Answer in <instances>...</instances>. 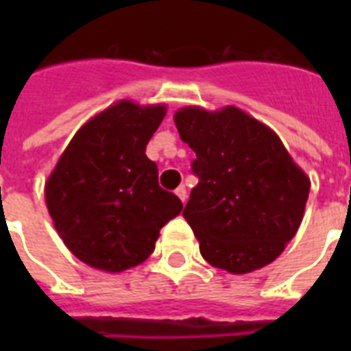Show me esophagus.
Masks as SVG:
<instances>
[{
	"mask_svg": "<svg viewBox=\"0 0 351 351\" xmlns=\"http://www.w3.org/2000/svg\"><path fill=\"white\" fill-rule=\"evenodd\" d=\"M175 195L178 198H180L182 202H186V200H187V193H186V187H184V186L178 187V189H176V191H175Z\"/></svg>",
	"mask_w": 351,
	"mask_h": 351,
	"instance_id": "34e87169",
	"label": "esophagus"
}]
</instances>
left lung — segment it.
Segmentation results:
<instances>
[{"mask_svg": "<svg viewBox=\"0 0 351 351\" xmlns=\"http://www.w3.org/2000/svg\"><path fill=\"white\" fill-rule=\"evenodd\" d=\"M182 142L197 153L184 219L215 267L244 275L273 262L293 239L310 176L271 127L234 106H187L175 112Z\"/></svg>", "mask_w": 351, "mask_h": 351, "instance_id": "1", "label": "left lung"}]
</instances>
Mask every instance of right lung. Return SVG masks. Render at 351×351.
Listing matches in <instances>:
<instances>
[{
	"instance_id": "right-lung-1",
	"label": "right lung",
	"mask_w": 351,
	"mask_h": 351,
	"mask_svg": "<svg viewBox=\"0 0 351 351\" xmlns=\"http://www.w3.org/2000/svg\"><path fill=\"white\" fill-rule=\"evenodd\" d=\"M165 112L164 104H112L80 127L47 178L52 224L87 266L120 273L142 264L180 215V198L158 186V167L145 156Z\"/></svg>"
}]
</instances>
